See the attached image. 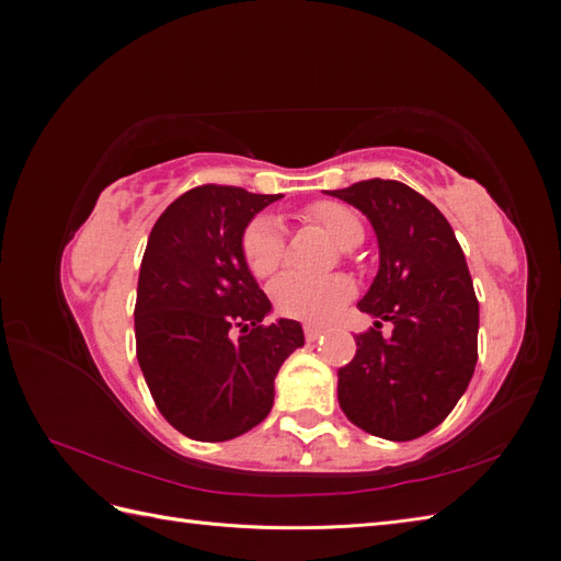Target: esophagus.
<instances>
[{
  "label": "esophagus",
  "mask_w": 561,
  "mask_h": 561,
  "mask_svg": "<svg viewBox=\"0 0 561 561\" xmlns=\"http://www.w3.org/2000/svg\"><path fill=\"white\" fill-rule=\"evenodd\" d=\"M322 334L320 328L316 325H304V336H307V342H316V339Z\"/></svg>",
  "instance_id": "esophagus-1"
}]
</instances>
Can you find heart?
Here are the masks:
<instances>
[{
  "label": "heart",
  "mask_w": 561,
  "mask_h": 561,
  "mask_svg": "<svg viewBox=\"0 0 561 561\" xmlns=\"http://www.w3.org/2000/svg\"><path fill=\"white\" fill-rule=\"evenodd\" d=\"M307 217L332 241L342 248H353L363 241L365 227L360 217L344 203L318 201L307 210ZM245 266L254 278H268L285 260V229L276 215H260L245 227L241 239ZM353 297V283L346 276L307 278L285 274L271 285V299L280 316L304 322H322L332 318Z\"/></svg>",
  "instance_id": "obj_1"
}]
</instances>
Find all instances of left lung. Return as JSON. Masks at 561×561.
Listing matches in <instances>:
<instances>
[{
    "mask_svg": "<svg viewBox=\"0 0 561 561\" xmlns=\"http://www.w3.org/2000/svg\"><path fill=\"white\" fill-rule=\"evenodd\" d=\"M332 196L375 227L379 271L358 309L377 318L355 336L339 369V407L369 435L407 443L439 426L461 400L478 363L480 304L451 225L398 180H365ZM379 319L394 322L383 337Z\"/></svg>",
    "mask_w": 561,
    "mask_h": 561,
    "instance_id": "obj_1",
    "label": "left lung"
}]
</instances>
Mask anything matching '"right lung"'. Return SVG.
<instances>
[{"label":"right lung","instance_id":"obj_1","mask_svg":"<svg viewBox=\"0 0 561 561\" xmlns=\"http://www.w3.org/2000/svg\"><path fill=\"white\" fill-rule=\"evenodd\" d=\"M278 198L203 184L149 233L135 301L138 363L165 421L201 443L262 423L280 365L304 346L297 320L262 322L271 301L241 252L252 217Z\"/></svg>","mask_w":561,"mask_h":561}]
</instances>
